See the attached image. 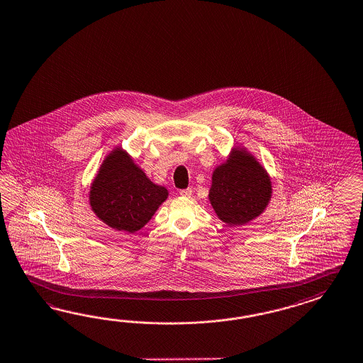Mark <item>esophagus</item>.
I'll return each mask as SVG.
<instances>
[{
  "label": "esophagus",
  "mask_w": 363,
  "mask_h": 363,
  "mask_svg": "<svg viewBox=\"0 0 363 363\" xmlns=\"http://www.w3.org/2000/svg\"><path fill=\"white\" fill-rule=\"evenodd\" d=\"M179 195L181 196H184V198H190L191 195H193V190L189 187V189H185V190H181L179 191Z\"/></svg>",
  "instance_id": "1"
}]
</instances>
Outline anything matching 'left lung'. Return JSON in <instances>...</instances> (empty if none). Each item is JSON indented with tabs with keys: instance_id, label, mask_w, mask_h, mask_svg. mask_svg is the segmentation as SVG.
<instances>
[{
	"instance_id": "1",
	"label": "left lung",
	"mask_w": 363,
	"mask_h": 363,
	"mask_svg": "<svg viewBox=\"0 0 363 363\" xmlns=\"http://www.w3.org/2000/svg\"><path fill=\"white\" fill-rule=\"evenodd\" d=\"M272 198L266 168L243 145H234L225 162L212 172L208 199L218 218L230 226L259 218Z\"/></svg>"
}]
</instances>
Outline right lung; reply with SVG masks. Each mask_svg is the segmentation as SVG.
<instances>
[{"mask_svg":"<svg viewBox=\"0 0 363 363\" xmlns=\"http://www.w3.org/2000/svg\"><path fill=\"white\" fill-rule=\"evenodd\" d=\"M168 195L167 187L153 184L131 155L116 145L89 186V203L106 225L135 233L152 218Z\"/></svg>","mask_w":363,"mask_h":363,"instance_id":"obj_1","label":"right lung"}]
</instances>
